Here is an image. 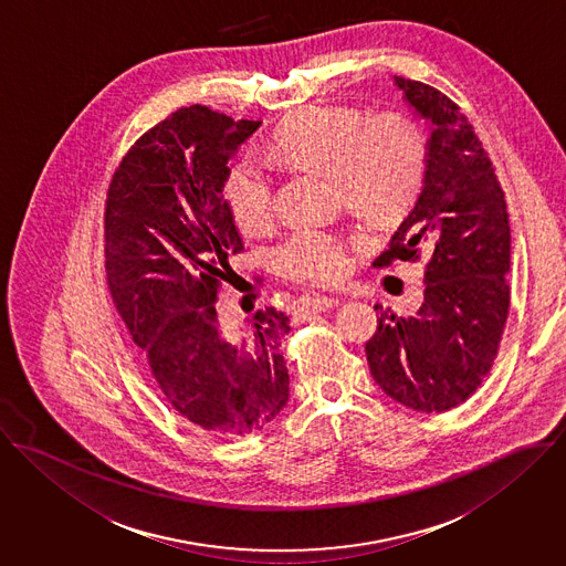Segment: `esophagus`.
<instances>
[{"instance_id": "34e87169", "label": "esophagus", "mask_w": 566, "mask_h": 566, "mask_svg": "<svg viewBox=\"0 0 566 566\" xmlns=\"http://www.w3.org/2000/svg\"><path fill=\"white\" fill-rule=\"evenodd\" d=\"M339 306L337 297H306L302 300V304L297 306V317L306 319L313 313H328L331 308Z\"/></svg>"}]
</instances>
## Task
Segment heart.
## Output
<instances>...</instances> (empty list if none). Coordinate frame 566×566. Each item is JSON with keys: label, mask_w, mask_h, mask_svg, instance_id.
<instances>
[{"label": "heart", "mask_w": 566, "mask_h": 566, "mask_svg": "<svg viewBox=\"0 0 566 566\" xmlns=\"http://www.w3.org/2000/svg\"><path fill=\"white\" fill-rule=\"evenodd\" d=\"M277 159L333 172L343 201L376 221L402 217L420 197L427 179V142L405 115L367 122L345 105H311L280 124L273 135ZM226 201L233 223L247 233L269 226L273 175L242 157L227 170ZM277 266L302 282L331 284L347 266L345 247L322 229H297L275 249Z\"/></svg>", "instance_id": "b5f03b06"}]
</instances>
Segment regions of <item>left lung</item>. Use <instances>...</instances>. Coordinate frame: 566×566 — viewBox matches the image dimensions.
Masks as SVG:
<instances>
[{
	"mask_svg": "<svg viewBox=\"0 0 566 566\" xmlns=\"http://www.w3.org/2000/svg\"><path fill=\"white\" fill-rule=\"evenodd\" d=\"M429 126L427 179L374 266L424 255V302L387 311L365 343L376 385L396 402L442 413L470 398L499 349L510 308V221L492 161L472 124L442 92L394 76Z\"/></svg>",
	"mask_w": 566,
	"mask_h": 566,
	"instance_id": "obj_1",
	"label": "left lung"
}]
</instances>
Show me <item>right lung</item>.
Returning a JSON list of instances; mask_svg holds the SVG:
<instances>
[{
    "mask_svg": "<svg viewBox=\"0 0 566 566\" xmlns=\"http://www.w3.org/2000/svg\"><path fill=\"white\" fill-rule=\"evenodd\" d=\"M260 124L201 105L175 112L126 153L105 210L115 308L166 400L219 438L262 429L289 402V317L269 306L233 335L217 315L227 255L244 247L227 208V161Z\"/></svg>",
    "mask_w": 566,
    "mask_h": 566,
    "instance_id": "obj_1",
    "label": "right lung"
}]
</instances>
